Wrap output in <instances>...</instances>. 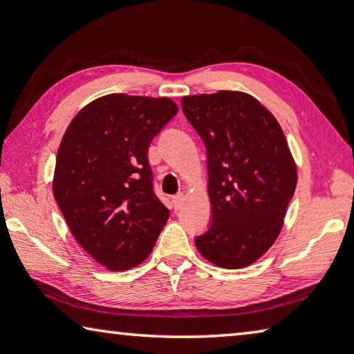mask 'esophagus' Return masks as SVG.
Masks as SVG:
<instances>
[{"mask_svg": "<svg viewBox=\"0 0 354 354\" xmlns=\"http://www.w3.org/2000/svg\"><path fill=\"white\" fill-rule=\"evenodd\" d=\"M171 203H173V207L176 209H181V206H183V203H184V195H176V196H173L171 198Z\"/></svg>", "mask_w": 354, "mask_h": 354, "instance_id": "1", "label": "esophagus"}]
</instances>
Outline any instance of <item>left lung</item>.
<instances>
[{
    "instance_id": "8db88e82",
    "label": "left lung",
    "mask_w": 354,
    "mask_h": 354,
    "mask_svg": "<svg viewBox=\"0 0 354 354\" xmlns=\"http://www.w3.org/2000/svg\"><path fill=\"white\" fill-rule=\"evenodd\" d=\"M181 104L207 151L212 221L195 239L196 250L218 267H248L278 239L297 187L286 136L245 92L192 95Z\"/></svg>"
}]
</instances>
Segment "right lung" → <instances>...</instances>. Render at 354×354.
<instances>
[{"label":"right lung","instance_id":"1","mask_svg":"<svg viewBox=\"0 0 354 354\" xmlns=\"http://www.w3.org/2000/svg\"><path fill=\"white\" fill-rule=\"evenodd\" d=\"M176 112L167 97L111 93L84 106L62 137L53 194L77 243L109 270L145 261L170 217L147 153Z\"/></svg>","mask_w":354,"mask_h":354}]
</instances>
